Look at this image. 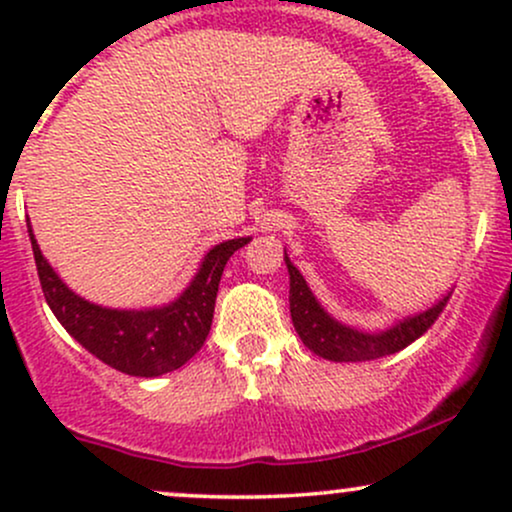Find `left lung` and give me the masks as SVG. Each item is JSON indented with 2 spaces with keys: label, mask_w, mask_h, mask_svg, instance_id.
<instances>
[{
  "label": "left lung",
  "mask_w": 512,
  "mask_h": 512,
  "mask_svg": "<svg viewBox=\"0 0 512 512\" xmlns=\"http://www.w3.org/2000/svg\"><path fill=\"white\" fill-rule=\"evenodd\" d=\"M284 262L286 267H289L291 279L289 303L293 327H296L301 342L308 346L313 354L334 363L373 361V358L397 354L404 346L416 342V339L438 320V315L443 313V308L450 301L448 293V296L440 298L433 308L424 310V313L404 317V320L395 322L390 330L361 332L334 320V317L315 301L313 291L305 284L303 274L293 267L289 257H284Z\"/></svg>",
  "instance_id": "1"
}]
</instances>
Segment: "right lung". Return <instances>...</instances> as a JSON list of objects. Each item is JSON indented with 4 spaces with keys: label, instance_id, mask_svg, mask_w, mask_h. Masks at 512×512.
Instances as JSON below:
<instances>
[{
    "label": "right lung",
    "instance_id": "obj_1",
    "mask_svg": "<svg viewBox=\"0 0 512 512\" xmlns=\"http://www.w3.org/2000/svg\"><path fill=\"white\" fill-rule=\"evenodd\" d=\"M28 236L45 301L64 330L110 368L137 378H158L178 370L202 349L214 320L223 267L233 252L250 243V238H233L214 245L204 255L195 279L173 303L146 310H115L76 296L43 257L31 223Z\"/></svg>",
    "mask_w": 512,
    "mask_h": 512
}]
</instances>
